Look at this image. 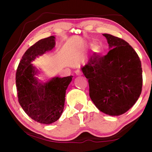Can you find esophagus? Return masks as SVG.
<instances>
[{
	"instance_id": "obj_1",
	"label": "esophagus",
	"mask_w": 152,
	"mask_h": 152,
	"mask_svg": "<svg viewBox=\"0 0 152 152\" xmlns=\"http://www.w3.org/2000/svg\"><path fill=\"white\" fill-rule=\"evenodd\" d=\"M75 74H76L77 76H81V75H82V72H81L80 70H76V71H75Z\"/></svg>"
}]
</instances>
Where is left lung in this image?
<instances>
[{"label": "left lung", "mask_w": 152, "mask_h": 152, "mask_svg": "<svg viewBox=\"0 0 152 152\" xmlns=\"http://www.w3.org/2000/svg\"><path fill=\"white\" fill-rule=\"evenodd\" d=\"M110 51L107 55H94L82 68L88 80L89 95L101 111L111 116L130 109L142 90V68L140 58L125 40L103 34Z\"/></svg>", "instance_id": "obj_1"}]
</instances>
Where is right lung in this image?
Segmentation results:
<instances>
[{"label": "right lung", "instance_id": "1", "mask_svg": "<svg viewBox=\"0 0 152 152\" xmlns=\"http://www.w3.org/2000/svg\"><path fill=\"white\" fill-rule=\"evenodd\" d=\"M55 46V37L42 39L28 49L22 57L16 72L18 101L29 117L43 124L58 120L62 113L66 91L73 76L56 77L42 83L34 76L37 71L31 62L36 57L50 51Z\"/></svg>", "mask_w": 152, "mask_h": 152}]
</instances>
